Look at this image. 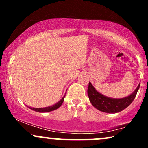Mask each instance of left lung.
Masks as SVG:
<instances>
[{
  "label": "left lung",
  "instance_id": "obj_1",
  "mask_svg": "<svg viewBox=\"0 0 148 148\" xmlns=\"http://www.w3.org/2000/svg\"><path fill=\"white\" fill-rule=\"evenodd\" d=\"M140 84L132 94L126 97L115 99L106 97L97 91L90 82H89L88 88V95L90 101L92 106L100 111L108 113H115L125 109L132 103L135 99Z\"/></svg>",
  "mask_w": 148,
  "mask_h": 148
}]
</instances>
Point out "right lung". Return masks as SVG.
<instances>
[{
  "mask_svg": "<svg viewBox=\"0 0 148 148\" xmlns=\"http://www.w3.org/2000/svg\"><path fill=\"white\" fill-rule=\"evenodd\" d=\"M64 97H65V95H64L63 96V97H62V99L60 100V101H58L56 103H55V104L53 105V106H51L45 107V108H33V107H29V106H28V107L29 108H30L31 110H33V111L39 112V113H47V112H50V111H54V110L57 109V108H58L59 107L62 105V103H63V101H64Z\"/></svg>",
  "mask_w": 148,
  "mask_h": 148,
  "instance_id": "right-lung-1",
  "label": "right lung"
}]
</instances>
